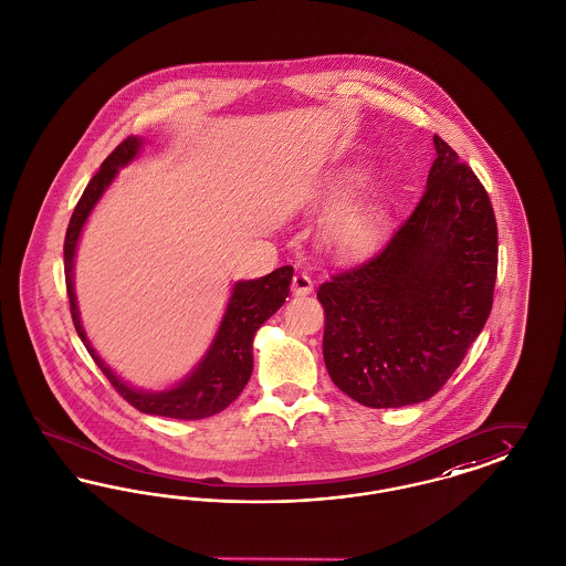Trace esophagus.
Listing matches in <instances>:
<instances>
[{
    "label": "esophagus",
    "instance_id": "obj_1",
    "mask_svg": "<svg viewBox=\"0 0 566 566\" xmlns=\"http://www.w3.org/2000/svg\"><path fill=\"white\" fill-rule=\"evenodd\" d=\"M292 292L294 295H308L313 292V281L304 272H297L292 281Z\"/></svg>",
    "mask_w": 566,
    "mask_h": 566
}]
</instances>
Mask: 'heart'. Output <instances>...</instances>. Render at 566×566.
Segmentation results:
<instances>
[{"instance_id":"1","label":"heart","mask_w":566,"mask_h":566,"mask_svg":"<svg viewBox=\"0 0 566 566\" xmlns=\"http://www.w3.org/2000/svg\"><path fill=\"white\" fill-rule=\"evenodd\" d=\"M368 175L361 169H343L327 177L313 197L315 207L338 205L325 221V241L338 255L361 258L374 251L387 230V213L380 200L371 195L352 198Z\"/></svg>"}]
</instances>
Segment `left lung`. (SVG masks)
Returning <instances> with one entry per match:
<instances>
[{
	"label": "left lung",
	"mask_w": 566,
	"mask_h": 566,
	"mask_svg": "<svg viewBox=\"0 0 566 566\" xmlns=\"http://www.w3.org/2000/svg\"><path fill=\"white\" fill-rule=\"evenodd\" d=\"M427 190L387 245L317 292L334 385L368 408L438 394L491 315L496 221L491 198L438 135Z\"/></svg>",
	"instance_id": "obj_1"
}]
</instances>
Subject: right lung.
Listing matches in <instances>:
<instances>
[{"instance_id": "obj_1", "label": "right lung", "mask_w": 566, "mask_h": 566, "mask_svg": "<svg viewBox=\"0 0 566 566\" xmlns=\"http://www.w3.org/2000/svg\"><path fill=\"white\" fill-rule=\"evenodd\" d=\"M146 146L142 137H128L118 148L114 149L105 163L101 165L97 175L86 186L80 202L75 205L74 216L67 226L65 234V283L72 304V319L75 332L88 348L101 371L109 378L116 391L144 415L154 417L181 418V420H198L213 417L226 410L241 391L245 389L251 371H253V338L255 332L264 325V321L283 306L290 295V285L294 269L281 266L266 276L237 281L228 297L226 311L221 315L218 332L211 340L205 355L198 359L197 366L190 369L181 380H177L169 389L151 391L133 387L105 364V359L95 350L93 343L86 336V329L80 317V306L75 297L74 269L77 243L82 230L91 218L98 200L107 192L116 175L126 165H130Z\"/></svg>"}]
</instances>
